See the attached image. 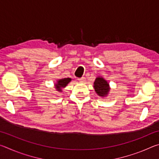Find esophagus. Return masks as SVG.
<instances>
[{
  "label": "esophagus",
  "mask_w": 159,
  "mask_h": 159,
  "mask_svg": "<svg viewBox=\"0 0 159 159\" xmlns=\"http://www.w3.org/2000/svg\"><path fill=\"white\" fill-rule=\"evenodd\" d=\"M78 80H79V81L80 83H84V82L85 81V79L84 77H82L81 79H78Z\"/></svg>",
  "instance_id": "1"
}]
</instances>
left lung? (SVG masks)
Returning a JSON list of instances; mask_svg holds the SVG:
<instances>
[{
	"label": "left lung",
	"instance_id": "8db88e82",
	"mask_svg": "<svg viewBox=\"0 0 159 159\" xmlns=\"http://www.w3.org/2000/svg\"><path fill=\"white\" fill-rule=\"evenodd\" d=\"M96 93L101 98H104L109 95L110 86L107 80L102 76H98L95 79L93 85Z\"/></svg>",
	"mask_w": 159,
	"mask_h": 159
}]
</instances>
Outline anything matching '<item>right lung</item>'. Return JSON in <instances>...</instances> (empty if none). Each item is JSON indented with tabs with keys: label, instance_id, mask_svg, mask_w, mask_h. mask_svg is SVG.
<instances>
[{
	"label": "right lung",
	"instance_id": "add662e5",
	"mask_svg": "<svg viewBox=\"0 0 159 159\" xmlns=\"http://www.w3.org/2000/svg\"><path fill=\"white\" fill-rule=\"evenodd\" d=\"M71 79L70 78H64V79H58L56 83H55V88L58 92H62V89L71 82Z\"/></svg>",
	"mask_w": 159,
	"mask_h": 159
}]
</instances>
